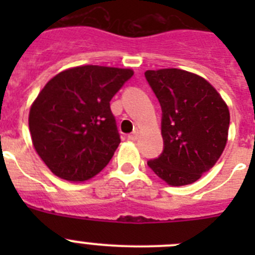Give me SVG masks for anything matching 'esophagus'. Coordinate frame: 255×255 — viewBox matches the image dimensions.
<instances>
[{
    "mask_svg": "<svg viewBox=\"0 0 255 255\" xmlns=\"http://www.w3.org/2000/svg\"><path fill=\"white\" fill-rule=\"evenodd\" d=\"M138 136H139V130H138V129L134 130V131H132L131 134L128 135V138H129L130 140H132V141L136 140V139H138Z\"/></svg>",
    "mask_w": 255,
    "mask_h": 255,
    "instance_id": "1",
    "label": "esophagus"
}]
</instances>
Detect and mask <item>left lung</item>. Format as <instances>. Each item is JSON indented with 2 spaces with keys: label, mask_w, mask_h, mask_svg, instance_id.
Masks as SVG:
<instances>
[{
  "label": "left lung",
  "mask_w": 255,
  "mask_h": 255,
  "mask_svg": "<svg viewBox=\"0 0 255 255\" xmlns=\"http://www.w3.org/2000/svg\"><path fill=\"white\" fill-rule=\"evenodd\" d=\"M162 108L163 152L148 161L167 185L193 184L211 170L227 143L230 111L213 85L181 69L147 70Z\"/></svg>",
  "instance_id": "1"
}]
</instances>
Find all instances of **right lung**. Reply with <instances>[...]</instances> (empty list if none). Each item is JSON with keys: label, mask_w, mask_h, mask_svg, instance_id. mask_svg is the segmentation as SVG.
Masks as SVG:
<instances>
[{"label": "right lung", "mask_w": 255, "mask_h": 255, "mask_svg": "<svg viewBox=\"0 0 255 255\" xmlns=\"http://www.w3.org/2000/svg\"><path fill=\"white\" fill-rule=\"evenodd\" d=\"M134 71L84 65L58 73L31 103L29 130L40 159L60 179L80 182L107 166L120 144L110 101Z\"/></svg>", "instance_id": "right-lung-1"}]
</instances>
